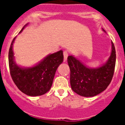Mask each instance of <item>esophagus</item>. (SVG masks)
Listing matches in <instances>:
<instances>
[{"label":"esophagus","mask_w":125,"mask_h":125,"mask_svg":"<svg viewBox=\"0 0 125 125\" xmlns=\"http://www.w3.org/2000/svg\"><path fill=\"white\" fill-rule=\"evenodd\" d=\"M63 55H64V62H66L68 56V52H67V51H64L63 52Z\"/></svg>","instance_id":"1"}]
</instances>
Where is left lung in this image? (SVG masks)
I'll list each match as a JSON object with an SVG mask.
<instances>
[{
    "label": "left lung",
    "mask_w": 125,
    "mask_h": 125,
    "mask_svg": "<svg viewBox=\"0 0 125 125\" xmlns=\"http://www.w3.org/2000/svg\"><path fill=\"white\" fill-rule=\"evenodd\" d=\"M68 63L73 91L82 96H94L104 91L111 81L116 63L115 46L111 41L110 56L105 63L98 68L88 67L73 55L68 57Z\"/></svg>",
    "instance_id": "left-lung-1"
}]
</instances>
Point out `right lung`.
Instances as JSON below:
<instances>
[{"label": "right lung", "instance_id": "add662e5", "mask_svg": "<svg viewBox=\"0 0 125 125\" xmlns=\"http://www.w3.org/2000/svg\"><path fill=\"white\" fill-rule=\"evenodd\" d=\"M29 24H25L19 33ZM16 37L11 43L9 51V65L13 81L19 90L30 96L44 94L50 90L57 68L63 62V52L60 50L50 54L36 65L25 68L15 62L13 44Z\"/></svg>", "mask_w": 125, "mask_h": 125}]
</instances>
